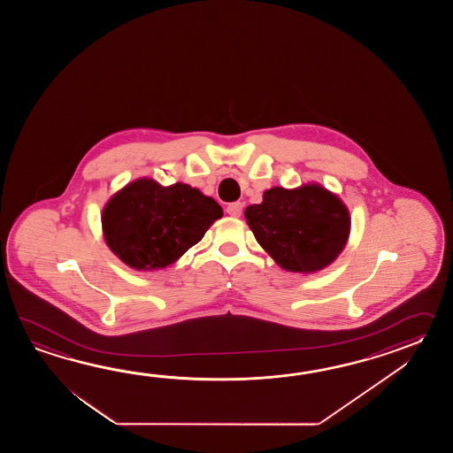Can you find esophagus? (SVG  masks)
Returning a JSON list of instances; mask_svg holds the SVG:
<instances>
[{"label":"esophagus","instance_id":"34e87169","mask_svg":"<svg viewBox=\"0 0 453 453\" xmlns=\"http://www.w3.org/2000/svg\"><path fill=\"white\" fill-rule=\"evenodd\" d=\"M241 212H242V203H228V207H226V213H228V215H231V217H240Z\"/></svg>","mask_w":453,"mask_h":453}]
</instances>
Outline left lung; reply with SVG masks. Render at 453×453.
<instances>
[{"label":"left lung","instance_id":"obj_1","mask_svg":"<svg viewBox=\"0 0 453 453\" xmlns=\"http://www.w3.org/2000/svg\"><path fill=\"white\" fill-rule=\"evenodd\" d=\"M244 217L256 240L281 269L318 272L337 259L349 236V212L319 184L270 188Z\"/></svg>","mask_w":453,"mask_h":453}]
</instances>
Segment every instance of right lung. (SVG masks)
I'll use <instances>...</instances> for the list:
<instances>
[{"label":"right lung","mask_w":453,"mask_h":453,"mask_svg":"<svg viewBox=\"0 0 453 453\" xmlns=\"http://www.w3.org/2000/svg\"><path fill=\"white\" fill-rule=\"evenodd\" d=\"M223 211L189 184L142 178L106 203L102 226L108 248L135 270L165 269L203 240Z\"/></svg>","instance_id":"obj_1"}]
</instances>
